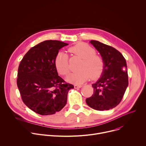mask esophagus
Returning a JSON list of instances; mask_svg holds the SVG:
<instances>
[{"label":"esophagus","instance_id":"1","mask_svg":"<svg viewBox=\"0 0 146 146\" xmlns=\"http://www.w3.org/2000/svg\"><path fill=\"white\" fill-rule=\"evenodd\" d=\"M82 87V86H80V85H74V88H80Z\"/></svg>","mask_w":146,"mask_h":146}]
</instances>
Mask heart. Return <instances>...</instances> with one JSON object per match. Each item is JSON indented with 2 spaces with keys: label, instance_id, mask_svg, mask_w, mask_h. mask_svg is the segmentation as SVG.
I'll return each instance as SVG.
<instances>
[{
  "label": "heart",
  "instance_id": "heart-1",
  "mask_svg": "<svg viewBox=\"0 0 146 146\" xmlns=\"http://www.w3.org/2000/svg\"><path fill=\"white\" fill-rule=\"evenodd\" d=\"M69 51L82 58L80 65V70L70 74L67 81L76 84H82L91 77L92 80L99 78L105 69V62L96 51L89 45L80 43L69 48ZM55 65L58 72L62 76L68 75L70 70L69 56L63 52L57 54Z\"/></svg>",
  "mask_w": 146,
  "mask_h": 146
}]
</instances>
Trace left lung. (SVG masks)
Segmentation results:
<instances>
[{
  "label": "left lung",
  "mask_w": 146,
  "mask_h": 146,
  "mask_svg": "<svg viewBox=\"0 0 146 146\" xmlns=\"http://www.w3.org/2000/svg\"><path fill=\"white\" fill-rule=\"evenodd\" d=\"M90 43L103 59L105 69L101 77L92 85L94 94L86 101L95 110H109L120 103L128 86L126 60L120 52L110 46L96 40Z\"/></svg>",
  "instance_id": "1"
}]
</instances>
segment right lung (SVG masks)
<instances>
[{"label":"right lung","mask_w":146,"mask_h":146,"mask_svg":"<svg viewBox=\"0 0 146 146\" xmlns=\"http://www.w3.org/2000/svg\"><path fill=\"white\" fill-rule=\"evenodd\" d=\"M68 44L46 40L32 47L21 61L17 84L25 105L40 115H51L66 105L74 88L58 76L55 59L59 50Z\"/></svg>","instance_id":"add662e5"}]
</instances>
